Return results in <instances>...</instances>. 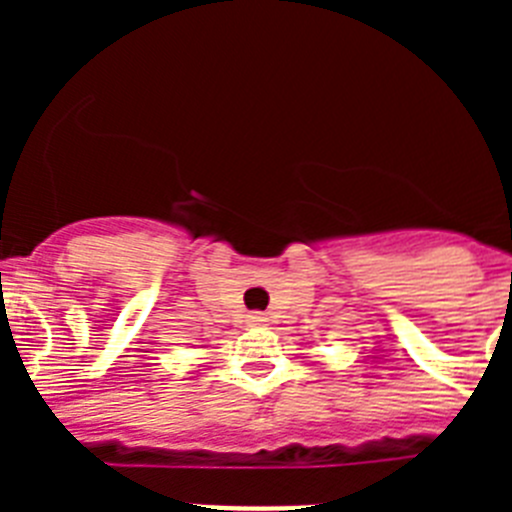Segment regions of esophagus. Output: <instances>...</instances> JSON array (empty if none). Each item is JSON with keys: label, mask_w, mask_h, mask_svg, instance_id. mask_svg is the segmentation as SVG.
Returning <instances> with one entry per match:
<instances>
[{"label": "esophagus", "mask_w": 512, "mask_h": 512, "mask_svg": "<svg viewBox=\"0 0 512 512\" xmlns=\"http://www.w3.org/2000/svg\"><path fill=\"white\" fill-rule=\"evenodd\" d=\"M266 323H269V318H266L264 312H251V315H248V325H253V328H259V325Z\"/></svg>", "instance_id": "1"}]
</instances>
